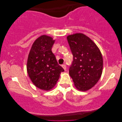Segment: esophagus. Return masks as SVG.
<instances>
[{
  "mask_svg": "<svg viewBox=\"0 0 122 122\" xmlns=\"http://www.w3.org/2000/svg\"><path fill=\"white\" fill-rule=\"evenodd\" d=\"M62 67H63V69H64L65 71H66V66L65 64H63V65H62Z\"/></svg>",
  "mask_w": 122,
  "mask_h": 122,
  "instance_id": "obj_1",
  "label": "esophagus"
}]
</instances>
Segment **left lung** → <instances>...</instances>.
I'll return each instance as SVG.
<instances>
[{
  "instance_id": "1",
  "label": "left lung",
  "mask_w": 122,
  "mask_h": 122,
  "mask_svg": "<svg viewBox=\"0 0 122 122\" xmlns=\"http://www.w3.org/2000/svg\"><path fill=\"white\" fill-rule=\"evenodd\" d=\"M73 56L69 75L78 90L85 92L93 87L101 77L102 55L92 40L82 33L67 36Z\"/></svg>"
}]
</instances>
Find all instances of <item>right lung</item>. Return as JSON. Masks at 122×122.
Here are the masks:
<instances>
[{"instance_id":"right-lung-1","label":"right lung","mask_w":122,"mask_h":122,"mask_svg":"<svg viewBox=\"0 0 122 122\" xmlns=\"http://www.w3.org/2000/svg\"><path fill=\"white\" fill-rule=\"evenodd\" d=\"M54 42L51 36H41L33 43L28 55L26 69L29 77L35 86L44 91L54 88L61 72L64 71L51 51Z\"/></svg>"}]
</instances>
